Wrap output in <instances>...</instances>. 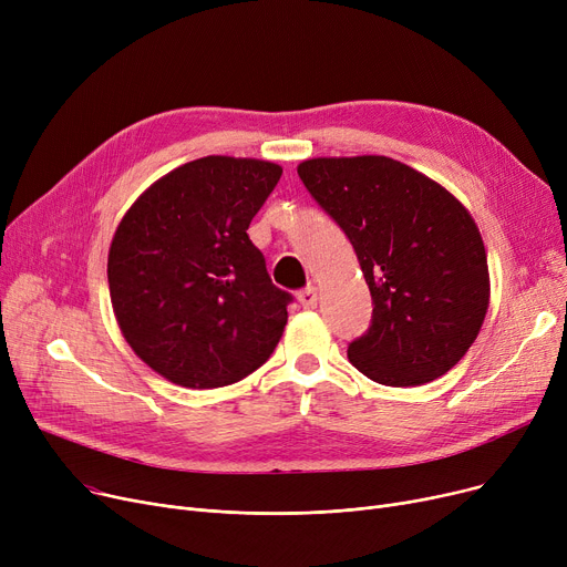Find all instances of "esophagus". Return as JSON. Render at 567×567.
I'll use <instances>...</instances> for the list:
<instances>
[{"label": "esophagus", "instance_id": "esophagus-1", "mask_svg": "<svg viewBox=\"0 0 567 567\" xmlns=\"http://www.w3.org/2000/svg\"><path fill=\"white\" fill-rule=\"evenodd\" d=\"M299 303L303 306V308H315L317 306V301H319V296H317V287H312V285H308L306 289H301L299 293Z\"/></svg>", "mask_w": 567, "mask_h": 567}]
</instances>
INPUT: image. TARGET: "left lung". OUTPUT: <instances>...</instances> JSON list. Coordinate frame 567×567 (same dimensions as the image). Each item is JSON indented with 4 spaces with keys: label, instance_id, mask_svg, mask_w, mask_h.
<instances>
[{
    "label": "left lung",
    "instance_id": "8db88e82",
    "mask_svg": "<svg viewBox=\"0 0 567 567\" xmlns=\"http://www.w3.org/2000/svg\"><path fill=\"white\" fill-rule=\"evenodd\" d=\"M308 193L351 241L372 293V323L351 365L383 385H421L462 361L489 306L478 225L443 186L385 156L312 158Z\"/></svg>",
    "mask_w": 567,
    "mask_h": 567
}]
</instances>
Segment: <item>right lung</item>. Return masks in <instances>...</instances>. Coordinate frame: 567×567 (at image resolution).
Returning <instances> with one entry per match:
<instances>
[{"label":"right lung","instance_id":"right-lung-1","mask_svg":"<svg viewBox=\"0 0 567 567\" xmlns=\"http://www.w3.org/2000/svg\"><path fill=\"white\" fill-rule=\"evenodd\" d=\"M282 167L206 156L148 186L118 223L107 282L140 359L176 385L220 389L268 361L291 293L266 274L248 236Z\"/></svg>","mask_w":567,"mask_h":567}]
</instances>
